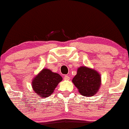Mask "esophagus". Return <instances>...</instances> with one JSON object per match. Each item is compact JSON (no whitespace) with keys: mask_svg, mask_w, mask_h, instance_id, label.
<instances>
[{"mask_svg":"<svg viewBox=\"0 0 129 129\" xmlns=\"http://www.w3.org/2000/svg\"><path fill=\"white\" fill-rule=\"evenodd\" d=\"M70 76H64V80H70Z\"/></svg>","mask_w":129,"mask_h":129,"instance_id":"obj_1","label":"esophagus"}]
</instances>
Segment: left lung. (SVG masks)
<instances>
[{"instance_id": "8db88e82", "label": "left lung", "mask_w": 129, "mask_h": 129, "mask_svg": "<svg viewBox=\"0 0 129 129\" xmlns=\"http://www.w3.org/2000/svg\"><path fill=\"white\" fill-rule=\"evenodd\" d=\"M72 81L81 95L90 97L98 92L101 86V76L95 70L81 66L78 68Z\"/></svg>"}]
</instances>
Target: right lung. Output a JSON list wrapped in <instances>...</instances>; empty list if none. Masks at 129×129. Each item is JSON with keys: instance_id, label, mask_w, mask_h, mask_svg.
<instances>
[{"instance_id": "right-lung-1", "label": "right lung", "mask_w": 129, "mask_h": 129, "mask_svg": "<svg viewBox=\"0 0 129 129\" xmlns=\"http://www.w3.org/2000/svg\"><path fill=\"white\" fill-rule=\"evenodd\" d=\"M62 80V77L51 70L43 69L33 79L32 87L35 92L41 97L47 98L53 92L57 85Z\"/></svg>"}]
</instances>
